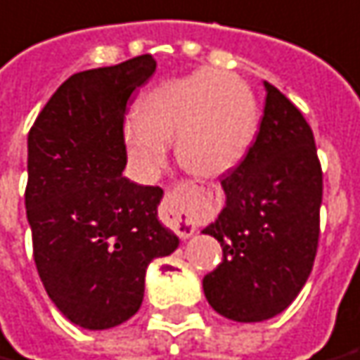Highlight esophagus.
<instances>
[{
    "mask_svg": "<svg viewBox=\"0 0 360 360\" xmlns=\"http://www.w3.org/2000/svg\"><path fill=\"white\" fill-rule=\"evenodd\" d=\"M191 187V183L187 185H181V187L173 188L165 195V202H163V208L167 214H172V224L175 228V232L179 233L181 238H191L193 232H195V224L183 222V212H181V197H183V191Z\"/></svg>",
    "mask_w": 360,
    "mask_h": 360,
    "instance_id": "1",
    "label": "esophagus"
}]
</instances>
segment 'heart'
<instances>
[{
	"instance_id": "heart-1",
	"label": "heart",
	"mask_w": 360,
	"mask_h": 360,
	"mask_svg": "<svg viewBox=\"0 0 360 360\" xmlns=\"http://www.w3.org/2000/svg\"><path fill=\"white\" fill-rule=\"evenodd\" d=\"M259 110L248 85L218 70H198L163 82L138 101V117L122 124L130 163L150 175L175 140L179 163L198 177L232 172L250 152Z\"/></svg>"
}]
</instances>
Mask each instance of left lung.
<instances>
[{
    "label": "left lung",
    "mask_w": 360,
    "mask_h": 360,
    "mask_svg": "<svg viewBox=\"0 0 360 360\" xmlns=\"http://www.w3.org/2000/svg\"><path fill=\"white\" fill-rule=\"evenodd\" d=\"M257 138L222 177L226 206L208 233L222 263L202 278L208 304L233 321H263L286 310L314 267L320 240L321 165L302 112L275 85Z\"/></svg>",
    "instance_id": "obj_1"
}]
</instances>
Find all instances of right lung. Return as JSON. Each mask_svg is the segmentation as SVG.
<instances>
[{
    "instance_id": "right-lung-1",
    "label": "right lung",
    "mask_w": 360,
    "mask_h": 360,
    "mask_svg": "<svg viewBox=\"0 0 360 360\" xmlns=\"http://www.w3.org/2000/svg\"><path fill=\"white\" fill-rule=\"evenodd\" d=\"M155 72L150 54L68 77L29 132L25 206L32 257L50 300L85 329L132 318L146 269L179 238L158 220L160 187L122 177L132 93Z\"/></svg>"
}]
</instances>
